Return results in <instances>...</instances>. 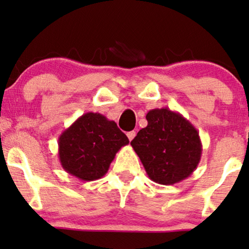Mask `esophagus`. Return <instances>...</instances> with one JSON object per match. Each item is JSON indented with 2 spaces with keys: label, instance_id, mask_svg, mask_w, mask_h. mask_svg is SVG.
<instances>
[{
  "label": "esophagus",
  "instance_id": "esophagus-1",
  "mask_svg": "<svg viewBox=\"0 0 249 249\" xmlns=\"http://www.w3.org/2000/svg\"><path fill=\"white\" fill-rule=\"evenodd\" d=\"M136 135V132L135 131H131V132H128L127 133V138H128V140L129 141H132L133 139H134V136Z\"/></svg>",
  "mask_w": 249,
  "mask_h": 249
}]
</instances>
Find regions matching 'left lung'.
<instances>
[{"label": "left lung", "instance_id": "8db88e82", "mask_svg": "<svg viewBox=\"0 0 249 249\" xmlns=\"http://www.w3.org/2000/svg\"><path fill=\"white\" fill-rule=\"evenodd\" d=\"M148 125L131 142L149 178L161 185L186 179L202 156L198 132L183 115L168 108L146 114Z\"/></svg>", "mask_w": 249, "mask_h": 249}]
</instances>
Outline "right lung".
Here are the masks:
<instances>
[{"label":"right lung","instance_id":"right-lung-1","mask_svg":"<svg viewBox=\"0 0 249 249\" xmlns=\"http://www.w3.org/2000/svg\"><path fill=\"white\" fill-rule=\"evenodd\" d=\"M128 143L114 121L90 111L59 135V162L79 179L96 180L106 175L116 153Z\"/></svg>","mask_w":249,"mask_h":249}]
</instances>
